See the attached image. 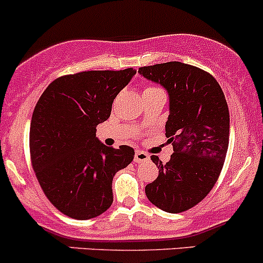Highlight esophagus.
I'll list each match as a JSON object with an SVG mask.
<instances>
[{
    "label": "esophagus",
    "mask_w": 263,
    "mask_h": 263,
    "mask_svg": "<svg viewBox=\"0 0 263 263\" xmlns=\"http://www.w3.org/2000/svg\"><path fill=\"white\" fill-rule=\"evenodd\" d=\"M151 159L149 154H147L145 152L137 151L134 156V162L135 163H144V162H148Z\"/></svg>",
    "instance_id": "34e87169"
}]
</instances>
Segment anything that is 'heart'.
<instances>
[{"instance_id":"heart-1","label":"heart","mask_w":263,"mask_h":263,"mask_svg":"<svg viewBox=\"0 0 263 263\" xmlns=\"http://www.w3.org/2000/svg\"><path fill=\"white\" fill-rule=\"evenodd\" d=\"M158 90H161V88L156 87V86H148V87H145V90H144V92H151V91H158ZM144 92H143V93H144Z\"/></svg>"}]
</instances>
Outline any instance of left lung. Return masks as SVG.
Segmentation results:
<instances>
[{"instance_id":"8db88e82","label":"left lung","mask_w":263,"mask_h":263,"mask_svg":"<svg viewBox=\"0 0 263 263\" xmlns=\"http://www.w3.org/2000/svg\"><path fill=\"white\" fill-rule=\"evenodd\" d=\"M138 72L168 92L166 137L173 147L166 164L151 157L159 173L145 186V195L164 212H186L212 191L223 168L229 144L226 96L210 73L181 62L140 67Z\"/></svg>"}]
</instances>
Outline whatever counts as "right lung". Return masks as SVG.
I'll return each instance as SVG.
<instances>
[{
  "label": "right lung",
  "instance_id": "obj_1",
  "mask_svg": "<svg viewBox=\"0 0 263 263\" xmlns=\"http://www.w3.org/2000/svg\"><path fill=\"white\" fill-rule=\"evenodd\" d=\"M135 69L87 71L57 78L35 105L30 157L40 187L61 213L86 220L112 204V178L134 149L106 147L96 126L110 118L114 99Z\"/></svg>",
  "mask_w": 263,
  "mask_h": 263
}]
</instances>
